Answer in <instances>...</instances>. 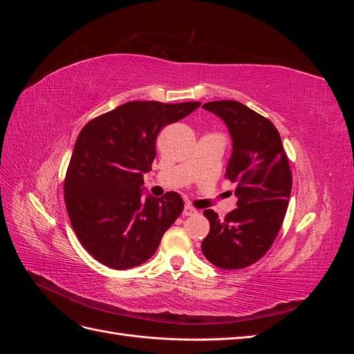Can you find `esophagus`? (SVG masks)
Instances as JSON below:
<instances>
[{
  "instance_id": "1",
  "label": "esophagus",
  "mask_w": 354,
  "mask_h": 354,
  "mask_svg": "<svg viewBox=\"0 0 354 354\" xmlns=\"http://www.w3.org/2000/svg\"><path fill=\"white\" fill-rule=\"evenodd\" d=\"M198 214V211L194 208V207H190V205H186L185 207V209H183V216L185 217H189V216H196Z\"/></svg>"
}]
</instances>
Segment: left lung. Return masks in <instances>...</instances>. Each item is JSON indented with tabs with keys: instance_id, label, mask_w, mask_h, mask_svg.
<instances>
[{
	"instance_id": "8db88e82",
	"label": "left lung",
	"mask_w": 354,
	"mask_h": 354,
	"mask_svg": "<svg viewBox=\"0 0 354 354\" xmlns=\"http://www.w3.org/2000/svg\"><path fill=\"white\" fill-rule=\"evenodd\" d=\"M227 125L233 140L226 178L236 183L238 208L223 220L203 211L209 233L202 242L207 260L220 269H243L273 245L285 218L292 176L279 131L270 120L234 100L202 106Z\"/></svg>"
}]
</instances>
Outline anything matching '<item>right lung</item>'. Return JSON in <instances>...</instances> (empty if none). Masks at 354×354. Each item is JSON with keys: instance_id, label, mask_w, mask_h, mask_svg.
Returning a JSON list of instances; mask_svg holds the SVG:
<instances>
[{"instance_id": "right-lung-1", "label": "right lung", "mask_w": 354, "mask_h": 354, "mask_svg": "<svg viewBox=\"0 0 354 354\" xmlns=\"http://www.w3.org/2000/svg\"><path fill=\"white\" fill-rule=\"evenodd\" d=\"M199 102H128L81 130L65 177V203L73 232L95 260L115 270L147 261L183 211L176 192L143 195L156 136L183 120Z\"/></svg>"}]
</instances>
